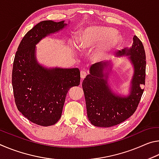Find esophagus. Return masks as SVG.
<instances>
[{
    "label": "esophagus",
    "instance_id": "obj_1",
    "mask_svg": "<svg viewBox=\"0 0 159 159\" xmlns=\"http://www.w3.org/2000/svg\"><path fill=\"white\" fill-rule=\"evenodd\" d=\"M86 76H87V73H86L85 71H83V70L80 71V77H81L82 79H85Z\"/></svg>",
    "mask_w": 159,
    "mask_h": 159
}]
</instances>
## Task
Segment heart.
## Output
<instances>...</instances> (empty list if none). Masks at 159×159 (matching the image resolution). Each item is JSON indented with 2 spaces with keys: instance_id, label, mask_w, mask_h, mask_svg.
Here are the masks:
<instances>
[{
  "instance_id": "b5f03b06",
  "label": "heart",
  "mask_w": 159,
  "mask_h": 159,
  "mask_svg": "<svg viewBox=\"0 0 159 159\" xmlns=\"http://www.w3.org/2000/svg\"><path fill=\"white\" fill-rule=\"evenodd\" d=\"M116 30L111 28L94 26L85 29L78 41V45L83 50L90 49L101 44L95 52L92 59L94 61H100L108 57L109 52L119 44L120 37Z\"/></svg>"
}]
</instances>
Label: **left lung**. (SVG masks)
Here are the masks:
<instances>
[{"label":"left lung","mask_w":159,"mask_h":159,"mask_svg":"<svg viewBox=\"0 0 159 159\" xmlns=\"http://www.w3.org/2000/svg\"><path fill=\"white\" fill-rule=\"evenodd\" d=\"M118 55H130L134 66L130 93L118 96L107 84V69L109 64L98 62L91 66L90 74L83 80L88 119L95 126L109 128L120 124L135 112L144 92L146 76V55L142 41L136 36L130 49L119 51Z\"/></svg>","instance_id":"obj_1"}]
</instances>
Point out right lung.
<instances>
[{
    "label": "right lung",
    "instance_id": "right-lung-1",
    "mask_svg": "<svg viewBox=\"0 0 159 159\" xmlns=\"http://www.w3.org/2000/svg\"><path fill=\"white\" fill-rule=\"evenodd\" d=\"M64 21H42L25 34L16 52L12 84L17 109L32 123L41 126L60 119L66 94L80 84L79 69H46L38 64L36 45L50 34L64 28Z\"/></svg>",
    "mask_w": 159,
    "mask_h": 159
}]
</instances>
